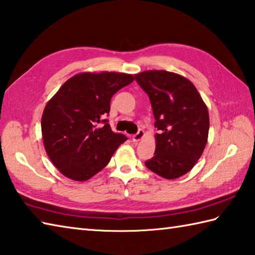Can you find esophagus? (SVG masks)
<instances>
[{
  "label": "esophagus",
  "mask_w": 255,
  "mask_h": 255,
  "mask_svg": "<svg viewBox=\"0 0 255 255\" xmlns=\"http://www.w3.org/2000/svg\"><path fill=\"white\" fill-rule=\"evenodd\" d=\"M143 136H144V131L142 130V129H139L138 132H137L136 134H133V136H132V141H133V142L140 141L141 139L143 138Z\"/></svg>",
  "instance_id": "1"
}]
</instances>
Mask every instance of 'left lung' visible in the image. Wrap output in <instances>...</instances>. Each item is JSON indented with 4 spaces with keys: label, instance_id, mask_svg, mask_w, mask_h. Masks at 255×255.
Masks as SVG:
<instances>
[{
    "label": "left lung",
    "instance_id": "left-lung-1",
    "mask_svg": "<svg viewBox=\"0 0 255 255\" xmlns=\"http://www.w3.org/2000/svg\"><path fill=\"white\" fill-rule=\"evenodd\" d=\"M134 78L150 99L159 130L154 156L144 164L162 178L181 177L193 168L207 144V105L194 85L179 74L146 71Z\"/></svg>",
    "mask_w": 255,
    "mask_h": 255
}]
</instances>
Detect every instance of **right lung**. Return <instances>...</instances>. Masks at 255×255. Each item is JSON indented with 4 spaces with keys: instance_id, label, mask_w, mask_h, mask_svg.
<instances>
[{
    "instance_id": "1",
    "label": "right lung",
    "mask_w": 255,
    "mask_h": 255,
    "mask_svg": "<svg viewBox=\"0 0 255 255\" xmlns=\"http://www.w3.org/2000/svg\"><path fill=\"white\" fill-rule=\"evenodd\" d=\"M130 74L79 73L49 99L42 116L45 150L59 172L86 181L107 166L127 137L112 130L105 117L111 99L133 82Z\"/></svg>"
}]
</instances>
